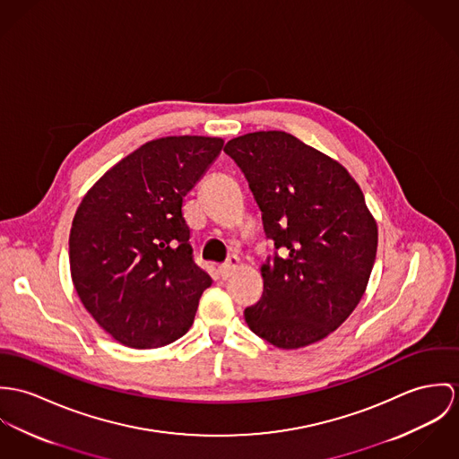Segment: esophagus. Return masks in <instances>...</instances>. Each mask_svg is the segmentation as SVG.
<instances>
[{"label": "esophagus", "mask_w": 459, "mask_h": 459, "mask_svg": "<svg viewBox=\"0 0 459 459\" xmlns=\"http://www.w3.org/2000/svg\"><path fill=\"white\" fill-rule=\"evenodd\" d=\"M238 265H239V258H238L236 255L229 256V258H227V262H225V264H221V265L218 267V274H220V278H221V280H227Z\"/></svg>", "instance_id": "1"}]
</instances>
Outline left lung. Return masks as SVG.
Segmentation results:
<instances>
[{"label":"left lung","instance_id":"8db88e82","mask_svg":"<svg viewBox=\"0 0 459 459\" xmlns=\"http://www.w3.org/2000/svg\"><path fill=\"white\" fill-rule=\"evenodd\" d=\"M248 179L274 241L262 264L264 292L245 309L248 327L278 349H301L338 329L359 305L377 256V221L349 170L269 130L225 144Z\"/></svg>","mask_w":459,"mask_h":459}]
</instances>
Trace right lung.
Here are the masks:
<instances>
[{"instance_id": "right-lung-1", "label": "right lung", "mask_w": 459, "mask_h": 459, "mask_svg": "<svg viewBox=\"0 0 459 459\" xmlns=\"http://www.w3.org/2000/svg\"><path fill=\"white\" fill-rule=\"evenodd\" d=\"M223 139L150 141L91 186L72 221L70 273L84 307L116 342L156 349L194 324L212 280L194 262L183 199Z\"/></svg>"}]
</instances>
